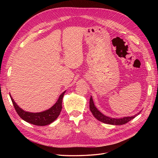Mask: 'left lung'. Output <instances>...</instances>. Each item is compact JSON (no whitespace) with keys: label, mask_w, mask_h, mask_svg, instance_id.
<instances>
[{"label":"left lung","mask_w":158,"mask_h":158,"mask_svg":"<svg viewBox=\"0 0 158 158\" xmlns=\"http://www.w3.org/2000/svg\"><path fill=\"white\" fill-rule=\"evenodd\" d=\"M89 109L91 112H92V113L93 114L94 117L95 118H97L98 121H101L103 123H106V124H109V125H124V124H126L128 121H131L134 118H135L137 115H138V114L140 113V111L138 114H136L134 116L124 117L118 118L107 117L100 112L96 108V107L95 106L92 96H91L89 99Z\"/></svg>","instance_id":"obj_1"}]
</instances>
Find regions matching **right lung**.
<instances>
[{
	"label": "right lung",
	"mask_w": 158,
	"mask_h": 158,
	"mask_svg": "<svg viewBox=\"0 0 158 158\" xmlns=\"http://www.w3.org/2000/svg\"><path fill=\"white\" fill-rule=\"evenodd\" d=\"M65 92L66 91L60 95L58 100L53 106L44 111L39 113H31L23 111L14 102L11 95H10V97L17 113L23 120L34 125L45 126L54 122L59 117L62 110V102H63V98Z\"/></svg>",
	"instance_id": "1"
}]
</instances>
